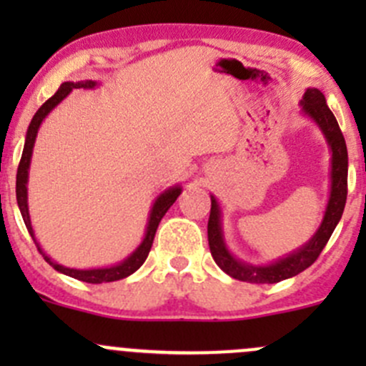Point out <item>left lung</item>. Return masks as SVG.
Wrapping results in <instances>:
<instances>
[{
    "label": "left lung",
    "instance_id": "left-lung-1",
    "mask_svg": "<svg viewBox=\"0 0 366 366\" xmlns=\"http://www.w3.org/2000/svg\"><path fill=\"white\" fill-rule=\"evenodd\" d=\"M301 114L310 118L320 129L330 147V197H327L326 210L315 234L302 246L294 252L283 254L267 264H252L241 260L230 252L224 239L223 230V210L214 194H210V217L207 234H209V246L214 262L227 272L228 276L248 283H278L282 280L292 278L305 269H308L317 260L324 246L330 241L331 234L337 228L343 214V207L347 200V145L343 134L338 127V122L331 109L327 108L326 97L319 88H306L301 102Z\"/></svg>",
    "mask_w": 366,
    "mask_h": 366
}]
</instances>
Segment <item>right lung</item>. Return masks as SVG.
I'll list each match as a JSON object with an SVG mask.
<instances>
[{
	"label": "right lung",
	"instance_id": "obj_1",
	"mask_svg": "<svg viewBox=\"0 0 366 366\" xmlns=\"http://www.w3.org/2000/svg\"><path fill=\"white\" fill-rule=\"evenodd\" d=\"M99 84L97 81L92 79H84V81H65L61 83V86L58 88L56 94L49 99V101L44 102L42 106L39 108V112L33 114L31 122H29V127L26 131V139H24V149H23V156H21V162L19 168H17V180H16V197H17V205H19L21 216H23L26 228H28L29 235L35 241L36 248L39 252L42 253L44 260L51 265L53 269H56L58 272L61 274H67L70 278L81 280V282L86 283H109V282H117V280H124L127 276H131L132 272L138 271L139 267L143 265V262L147 260L149 257L150 248H152L154 237H156V230L159 227L162 216L168 212V209L175 204V200L179 198V194L182 193V186L180 184H175V186H169L168 189H164L159 197L154 200L152 207H150L149 212V219H147V228H145V235H143L142 242L138 244V248L134 249L131 254L120 260L118 264L113 265H106V267H92V269H76V267H67V265L58 264L56 260L49 257L46 252L42 249V246L39 244V241L35 239V230L31 227V217H29V207H28V179H29V164H31V156H33V147H35V139L36 134H39V129L42 125V122L46 120L47 114L53 112L61 101L74 90V88H83V90H94L97 88Z\"/></svg>",
	"mask_w": 366,
	"mask_h": 366
}]
</instances>
